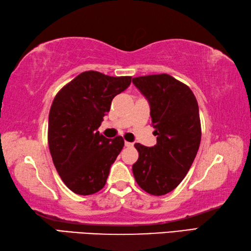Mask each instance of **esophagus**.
<instances>
[{
	"label": "esophagus",
	"mask_w": 251,
	"mask_h": 251,
	"mask_svg": "<svg viewBox=\"0 0 251 251\" xmlns=\"http://www.w3.org/2000/svg\"><path fill=\"white\" fill-rule=\"evenodd\" d=\"M125 146H126V147H133L134 144L129 143V141H125Z\"/></svg>",
	"instance_id": "esophagus-1"
}]
</instances>
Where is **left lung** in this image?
<instances>
[{
  "instance_id": "1",
  "label": "left lung",
  "mask_w": 251,
  "mask_h": 251,
  "mask_svg": "<svg viewBox=\"0 0 251 251\" xmlns=\"http://www.w3.org/2000/svg\"><path fill=\"white\" fill-rule=\"evenodd\" d=\"M148 100L153 134V147L135 144L139 153L133 165L138 185L151 195H165L175 190L197 156L201 143V122L198 101L188 85L162 75L133 78Z\"/></svg>"
}]
</instances>
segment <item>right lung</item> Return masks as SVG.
I'll return each mask as SVG.
<instances>
[{
    "instance_id": "obj_1",
    "label": "right lung",
    "mask_w": 251,
    "mask_h": 251,
    "mask_svg": "<svg viewBox=\"0 0 251 251\" xmlns=\"http://www.w3.org/2000/svg\"><path fill=\"white\" fill-rule=\"evenodd\" d=\"M130 82L131 76L85 71L54 97L48 120L49 150L58 175L72 192L90 195L105 185L124 139H108L98 128L112 100Z\"/></svg>"
}]
</instances>
